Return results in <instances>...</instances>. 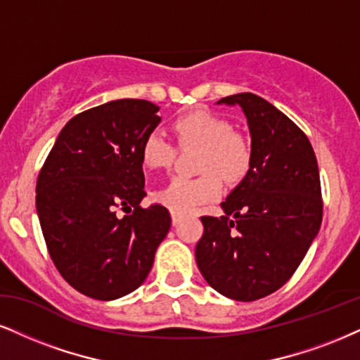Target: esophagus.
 I'll return each instance as SVG.
<instances>
[{
  "label": "esophagus",
  "instance_id": "obj_1",
  "mask_svg": "<svg viewBox=\"0 0 360 360\" xmlns=\"http://www.w3.org/2000/svg\"><path fill=\"white\" fill-rule=\"evenodd\" d=\"M180 220H181V217H180V215L172 214V224H173V225H179V224H180Z\"/></svg>",
  "mask_w": 360,
  "mask_h": 360
}]
</instances>
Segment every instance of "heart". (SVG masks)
I'll list each match as a JSON object with an SVG mask.
<instances>
[{"instance_id":"b5f03b06","label":"heart","mask_w":360,"mask_h":360,"mask_svg":"<svg viewBox=\"0 0 360 360\" xmlns=\"http://www.w3.org/2000/svg\"><path fill=\"white\" fill-rule=\"evenodd\" d=\"M181 148L198 146L200 179H173L160 190L157 198L176 215H187L202 203L215 200L221 193L220 176L238 181L247 175L252 163V146L245 136L233 131L227 118L197 110L181 115L173 123ZM141 163L152 170H168L176 157V148L165 135L150 131L141 143Z\"/></svg>"}]
</instances>
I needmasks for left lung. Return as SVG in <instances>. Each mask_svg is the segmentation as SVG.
I'll use <instances>...</instances> for the list:
<instances>
[{"mask_svg":"<svg viewBox=\"0 0 360 360\" xmlns=\"http://www.w3.org/2000/svg\"><path fill=\"white\" fill-rule=\"evenodd\" d=\"M217 103L238 105L245 113L252 163L221 202L225 215L202 217L195 259L212 288L252 302L294 275L319 233L321 176L305 133L267 100L237 93Z\"/></svg>","mask_w":360,"mask_h":360,"instance_id":"obj_1","label":"left lung"}]
</instances>
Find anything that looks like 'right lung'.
Masks as SVG:
<instances>
[{
    "instance_id": "obj_1",
    "label": "right lung",
    "mask_w": 360,
    "mask_h": 360,
    "mask_svg": "<svg viewBox=\"0 0 360 360\" xmlns=\"http://www.w3.org/2000/svg\"><path fill=\"white\" fill-rule=\"evenodd\" d=\"M158 106L123 98L73 117L37 181L44 242L61 277L96 300L139 288L170 230L163 205L143 208L141 143L160 123ZM127 215L116 217V208Z\"/></svg>"
}]
</instances>
